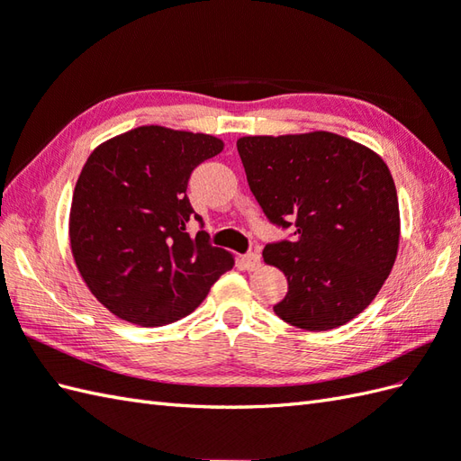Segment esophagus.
<instances>
[{
    "label": "esophagus",
    "mask_w": 461,
    "mask_h": 461,
    "mask_svg": "<svg viewBox=\"0 0 461 461\" xmlns=\"http://www.w3.org/2000/svg\"><path fill=\"white\" fill-rule=\"evenodd\" d=\"M241 263L248 271H255V269H259V267H261V257H259V253L249 251V253H245L241 257Z\"/></svg>",
    "instance_id": "34e87169"
}]
</instances>
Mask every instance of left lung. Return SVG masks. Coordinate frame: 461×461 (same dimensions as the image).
<instances>
[{"label":"left lung","mask_w":461,"mask_h":461,"mask_svg":"<svg viewBox=\"0 0 461 461\" xmlns=\"http://www.w3.org/2000/svg\"><path fill=\"white\" fill-rule=\"evenodd\" d=\"M249 188L286 240L267 243L288 293L273 306L310 331L344 326L366 310L399 249V198L383 158L336 133L241 137Z\"/></svg>","instance_id":"8db88e82"}]
</instances>
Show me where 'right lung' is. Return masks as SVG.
Wrapping results in <instances>:
<instances>
[{
    "mask_svg": "<svg viewBox=\"0 0 461 461\" xmlns=\"http://www.w3.org/2000/svg\"><path fill=\"white\" fill-rule=\"evenodd\" d=\"M221 149L206 133L145 125L86 160L72 196L70 248L84 283L117 318L176 322L233 267L186 196L192 170ZM190 219L201 223L196 239L185 230Z\"/></svg>",
    "mask_w": 461,
    "mask_h": 461,
    "instance_id": "right-lung-1",
    "label": "right lung"
}]
</instances>
